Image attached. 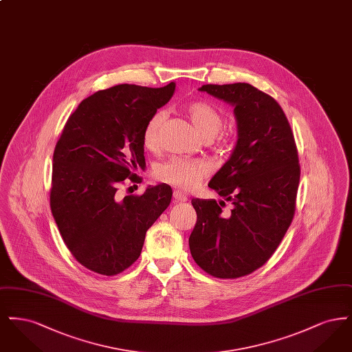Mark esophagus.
Wrapping results in <instances>:
<instances>
[{
	"instance_id": "34e87169",
	"label": "esophagus",
	"mask_w": 352,
	"mask_h": 352,
	"mask_svg": "<svg viewBox=\"0 0 352 352\" xmlns=\"http://www.w3.org/2000/svg\"><path fill=\"white\" fill-rule=\"evenodd\" d=\"M173 197H174V201H187V195L182 192V191H179V190H177V191H174V194H173Z\"/></svg>"
}]
</instances>
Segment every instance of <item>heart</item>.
Wrapping results in <instances>:
<instances>
[{"instance_id":"1","label":"heart","mask_w":352,"mask_h":352,"mask_svg":"<svg viewBox=\"0 0 352 352\" xmlns=\"http://www.w3.org/2000/svg\"><path fill=\"white\" fill-rule=\"evenodd\" d=\"M186 115L199 133L211 140L218 134L223 125V116L217 108L207 102H191L186 108ZM165 112L160 111L151 116L144 129V145L148 151H157L160 146V131L165 121ZM210 173L207 164L187 158H171L166 164L158 166L155 177L168 184L182 190L194 188Z\"/></svg>"}]
</instances>
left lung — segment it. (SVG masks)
<instances>
[{
    "instance_id": "left-lung-1",
    "label": "left lung",
    "mask_w": 352,
    "mask_h": 352,
    "mask_svg": "<svg viewBox=\"0 0 352 352\" xmlns=\"http://www.w3.org/2000/svg\"><path fill=\"white\" fill-rule=\"evenodd\" d=\"M199 91L234 107L237 140L208 182L221 199L191 201L198 219L188 245L208 274L237 278L268 261L293 220L298 154L284 111L267 94L248 83L206 84ZM226 201L233 208L223 213Z\"/></svg>"
}]
</instances>
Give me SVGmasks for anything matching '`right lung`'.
I'll return each mask as SVG.
<instances>
[{
    "label": "right lung",
    "mask_w": 352,
    "mask_h": 352,
    "mask_svg": "<svg viewBox=\"0 0 352 352\" xmlns=\"http://www.w3.org/2000/svg\"><path fill=\"white\" fill-rule=\"evenodd\" d=\"M175 92L118 84L84 99L65 125L52 157L50 206L72 256L115 276L140 257L146 231L171 201L166 184L118 199V186L145 170L144 129Z\"/></svg>",
    "instance_id": "1"
}]
</instances>
